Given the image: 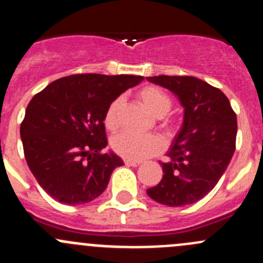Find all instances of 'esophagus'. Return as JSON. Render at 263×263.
<instances>
[{
    "mask_svg": "<svg viewBox=\"0 0 263 263\" xmlns=\"http://www.w3.org/2000/svg\"><path fill=\"white\" fill-rule=\"evenodd\" d=\"M124 164L128 166H139L140 164H141V161H137V160H128V159H126L124 160Z\"/></svg>",
    "mask_w": 263,
    "mask_h": 263,
    "instance_id": "1",
    "label": "esophagus"
}]
</instances>
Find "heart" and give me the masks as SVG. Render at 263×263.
<instances>
[{"mask_svg": "<svg viewBox=\"0 0 263 263\" xmlns=\"http://www.w3.org/2000/svg\"><path fill=\"white\" fill-rule=\"evenodd\" d=\"M137 99L153 113L154 116L161 117L165 115L172 107V99L165 91L156 86H145L137 91ZM123 110V99L121 97L115 98L108 104L103 117L104 126L109 131H117L121 124V116ZM164 126L166 129L174 128V122L172 119H164ZM113 151L117 155L128 160L141 161L150 156L156 155L163 150V142L156 136H139L131 132H123L112 140Z\"/></svg>", "mask_w": 263, "mask_h": 263, "instance_id": "obj_1", "label": "heart"}]
</instances>
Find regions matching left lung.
<instances>
[{
  "instance_id": "left-lung-1",
  "label": "left lung",
  "mask_w": 263,
  "mask_h": 263,
  "mask_svg": "<svg viewBox=\"0 0 263 263\" xmlns=\"http://www.w3.org/2000/svg\"><path fill=\"white\" fill-rule=\"evenodd\" d=\"M147 81L169 89L184 107L181 131L160 161L163 178L146 191L161 205L178 208L205 197L216 185L235 150L237 115L227 95L193 76H153Z\"/></svg>"
}]
</instances>
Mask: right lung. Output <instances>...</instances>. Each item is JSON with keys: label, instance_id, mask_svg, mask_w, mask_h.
<instances>
[{"label": "right lung", "instance_id": "1", "mask_svg": "<svg viewBox=\"0 0 263 263\" xmlns=\"http://www.w3.org/2000/svg\"><path fill=\"white\" fill-rule=\"evenodd\" d=\"M142 79L76 73L34 95L20 136L29 169L50 197L81 205L104 192L112 172L123 165L116 154H102L108 145L104 112L115 98Z\"/></svg>", "mask_w": 263, "mask_h": 263}]
</instances>
